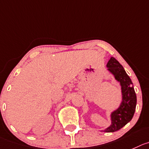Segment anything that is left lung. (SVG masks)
I'll return each instance as SVG.
<instances>
[{"label": "left lung", "mask_w": 149, "mask_h": 149, "mask_svg": "<svg viewBox=\"0 0 149 149\" xmlns=\"http://www.w3.org/2000/svg\"><path fill=\"white\" fill-rule=\"evenodd\" d=\"M107 67L115 76L116 80L120 83L122 92L121 105L111 113V125L102 130L105 132H114L124 127L132 120L135 111L137 97L131 79L118 61L113 57L110 58Z\"/></svg>", "instance_id": "left-lung-1"}]
</instances>
